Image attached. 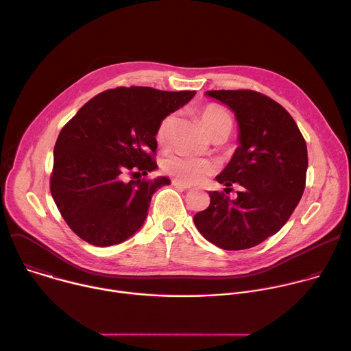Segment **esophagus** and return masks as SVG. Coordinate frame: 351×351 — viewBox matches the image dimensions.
<instances>
[{
    "mask_svg": "<svg viewBox=\"0 0 351 351\" xmlns=\"http://www.w3.org/2000/svg\"><path fill=\"white\" fill-rule=\"evenodd\" d=\"M172 184H173L175 187H178V189L190 190V186H187V184H184V183H182V182H179V180H172Z\"/></svg>",
    "mask_w": 351,
    "mask_h": 351,
    "instance_id": "34e87169",
    "label": "esophagus"
}]
</instances>
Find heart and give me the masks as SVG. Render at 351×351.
I'll use <instances>...</instances> for the list:
<instances>
[{
	"label": "heart",
	"instance_id": "b5f03b06",
	"mask_svg": "<svg viewBox=\"0 0 351 351\" xmlns=\"http://www.w3.org/2000/svg\"><path fill=\"white\" fill-rule=\"evenodd\" d=\"M199 119L210 137L221 132H230L232 129V117L226 108L218 104H207L199 110ZM175 125V115H167L158 125L157 129V143L160 145H165L168 143L169 134ZM214 164L204 158H195L183 154H173L164 160L162 169L173 176L176 180L184 184H195L202 183L214 172Z\"/></svg>",
	"mask_w": 351,
	"mask_h": 351
}]
</instances>
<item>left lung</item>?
<instances>
[{
	"instance_id": "left-lung-1",
	"label": "left lung",
	"mask_w": 351,
	"mask_h": 351,
	"mask_svg": "<svg viewBox=\"0 0 351 351\" xmlns=\"http://www.w3.org/2000/svg\"><path fill=\"white\" fill-rule=\"evenodd\" d=\"M239 123L240 145L217 180L241 190L230 199L210 191V206L194 215V225L223 250H245L263 243L287 222L306 187L307 144L291 115L254 90H211Z\"/></svg>"
}]
</instances>
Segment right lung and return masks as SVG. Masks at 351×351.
<instances>
[{"label": "right lung", "mask_w": 351, "mask_h": 351, "mask_svg": "<svg viewBox=\"0 0 351 351\" xmlns=\"http://www.w3.org/2000/svg\"><path fill=\"white\" fill-rule=\"evenodd\" d=\"M195 91L117 87L93 97L62 128L54 147L49 190L68 226L84 241L119 244L144 223L165 176L157 169V129ZM126 174L138 176L126 182Z\"/></svg>", "instance_id": "right-lung-1"}]
</instances>
